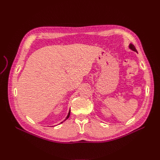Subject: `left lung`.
I'll return each mask as SVG.
<instances>
[{
    "label": "left lung",
    "instance_id": "obj_1",
    "mask_svg": "<svg viewBox=\"0 0 160 160\" xmlns=\"http://www.w3.org/2000/svg\"><path fill=\"white\" fill-rule=\"evenodd\" d=\"M129 48H130L131 50H132V51H135V52H137V50H136L135 46H134L133 44H129Z\"/></svg>",
    "mask_w": 160,
    "mask_h": 160
}]
</instances>
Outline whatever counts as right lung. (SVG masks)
Instances as JSON below:
<instances>
[{
    "label": "right lung",
    "mask_w": 160,
    "mask_h": 160,
    "mask_svg": "<svg viewBox=\"0 0 160 160\" xmlns=\"http://www.w3.org/2000/svg\"><path fill=\"white\" fill-rule=\"evenodd\" d=\"M70 112H71V110H69V112H68V115H67V116L66 117V118H65V120H64V121H65V120L67 119V118H68V117H69V116H70ZM64 121H62L61 123H62Z\"/></svg>",
    "instance_id": "1"
}]
</instances>
